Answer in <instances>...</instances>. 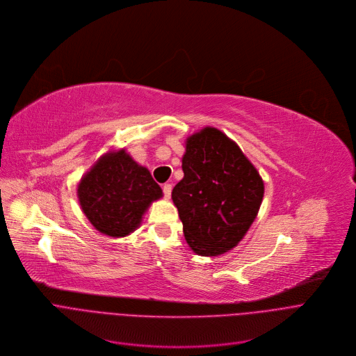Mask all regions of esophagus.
I'll list each match as a JSON object with an SVG mask.
<instances>
[{"label": "esophagus", "instance_id": "esophagus-1", "mask_svg": "<svg viewBox=\"0 0 356 356\" xmlns=\"http://www.w3.org/2000/svg\"><path fill=\"white\" fill-rule=\"evenodd\" d=\"M163 191H164V196H165L167 199H170V196H171V192H172V185H171V184H164V186H163Z\"/></svg>", "mask_w": 356, "mask_h": 356}]
</instances>
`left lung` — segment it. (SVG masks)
<instances>
[{
	"instance_id": "obj_1",
	"label": "left lung",
	"mask_w": 356,
	"mask_h": 356,
	"mask_svg": "<svg viewBox=\"0 0 356 356\" xmlns=\"http://www.w3.org/2000/svg\"><path fill=\"white\" fill-rule=\"evenodd\" d=\"M182 171L171 196L188 245L202 257L226 254L258 215L262 177L236 141L213 126L186 137Z\"/></svg>"
}]
</instances>
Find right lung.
Segmentation results:
<instances>
[{"instance_id":"obj_1","label":"right lung","mask_w":356,"mask_h":356,"mask_svg":"<svg viewBox=\"0 0 356 356\" xmlns=\"http://www.w3.org/2000/svg\"><path fill=\"white\" fill-rule=\"evenodd\" d=\"M77 197L97 232L120 238L140 227L152 203L163 197V189L126 149H111L81 177Z\"/></svg>"}]
</instances>
